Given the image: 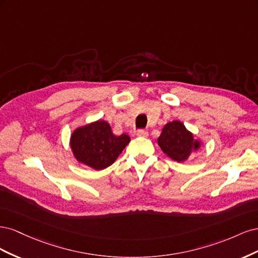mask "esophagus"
<instances>
[{
	"instance_id": "esophagus-1",
	"label": "esophagus",
	"mask_w": 258,
	"mask_h": 258,
	"mask_svg": "<svg viewBox=\"0 0 258 258\" xmlns=\"http://www.w3.org/2000/svg\"><path fill=\"white\" fill-rule=\"evenodd\" d=\"M137 136L146 138V137L148 136V132H147V130H143V129H141V130H138V131H137Z\"/></svg>"
}]
</instances>
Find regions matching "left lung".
<instances>
[{
	"label": "left lung",
	"mask_w": 258,
	"mask_h": 258,
	"mask_svg": "<svg viewBox=\"0 0 258 258\" xmlns=\"http://www.w3.org/2000/svg\"><path fill=\"white\" fill-rule=\"evenodd\" d=\"M158 145L171 159L183 162L188 159L194 152L199 150L201 142L194 139V135L181 121L173 120L162 128L158 138Z\"/></svg>",
	"instance_id": "obj_1"
}]
</instances>
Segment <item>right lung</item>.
I'll return each instance as SVG.
<instances>
[{
  "label": "right lung",
  "mask_w": 258,
  "mask_h": 258,
  "mask_svg": "<svg viewBox=\"0 0 258 258\" xmlns=\"http://www.w3.org/2000/svg\"><path fill=\"white\" fill-rule=\"evenodd\" d=\"M129 142V136H115L110 123L97 120L75 129L70 145L77 161L95 170H103L114 163Z\"/></svg>",
  "instance_id": "obj_1"
}]
</instances>
